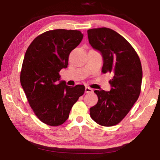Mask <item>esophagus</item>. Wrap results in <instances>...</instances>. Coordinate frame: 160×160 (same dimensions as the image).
<instances>
[{
  "label": "esophagus",
  "instance_id": "34e87169",
  "mask_svg": "<svg viewBox=\"0 0 160 160\" xmlns=\"http://www.w3.org/2000/svg\"><path fill=\"white\" fill-rule=\"evenodd\" d=\"M93 92V90L90 88H88V87H86L85 88V93H92Z\"/></svg>",
  "mask_w": 160,
  "mask_h": 160
}]
</instances>
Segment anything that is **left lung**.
Instances as JSON below:
<instances>
[{
    "label": "left lung",
    "mask_w": 160,
    "mask_h": 160,
    "mask_svg": "<svg viewBox=\"0 0 160 160\" xmlns=\"http://www.w3.org/2000/svg\"><path fill=\"white\" fill-rule=\"evenodd\" d=\"M88 34L90 45L102 53V72L113 75L109 92L94 90L98 102L90 109V116L101 126H115L128 114L138 99L142 78L141 63L133 47L113 29H90Z\"/></svg>",
    "instance_id": "left-lung-1"
}]
</instances>
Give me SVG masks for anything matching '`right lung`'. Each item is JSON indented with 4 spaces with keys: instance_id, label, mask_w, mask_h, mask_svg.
Returning a JSON list of instances; mask_svg holds the SVG:
<instances>
[{
    "instance_id": "right-lung-1",
    "label": "right lung",
    "mask_w": 160,
    "mask_h": 160,
    "mask_svg": "<svg viewBox=\"0 0 160 160\" xmlns=\"http://www.w3.org/2000/svg\"><path fill=\"white\" fill-rule=\"evenodd\" d=\"M82 37L79 30H49L35 38L26 51L20 72L21 85L34 114L48 126L62 125L85 92L84 85L70 87L64 81L58 82L59 72L67 68L70 53Z\"/></svg>"
}]
</instances>
